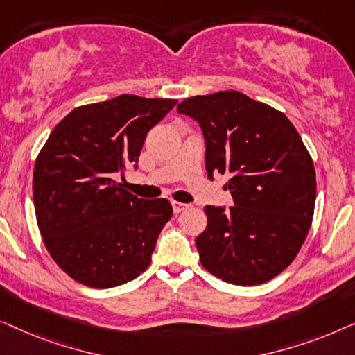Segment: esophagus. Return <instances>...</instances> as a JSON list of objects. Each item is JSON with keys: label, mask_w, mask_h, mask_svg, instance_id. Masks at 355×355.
I'll return each instance as SVG.
<instances>
[{"label": "esophagus", "mask_w": 355, "mask_h": 355, "mask_svg": "<svg viewBox=\"0 0 355 355\" xmlns=\"http://www.w3.org/2000/svg\"><path fill=\"white\" fill-rule=\"evenodd\" d=\"M172 207H173V212L178 214V212L184 211V209H188L189 206H188V204H183V202H178V201H172Z\"/></svg>", "instance_id": "obj_1"}]
</instances>
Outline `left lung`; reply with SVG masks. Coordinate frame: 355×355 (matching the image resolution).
<instances>
[{"instance_id":"obj_1","label":"left lung","mask_w":355,"mask_h":355,"mask_svg":"<svg viewBox=\"0 0 355 355\" xmlns=\"http://www.w3.org/2000/svg\"><path fill=\"white\" fill-rule=\"evenodd\" d=\"M178 114L194 119L206 144V171L233 206H206L196 238L202 267L227 283L252 286L283 272L301 249L315 206V171L283 112L239 92L188 98Z\"/></svg>"}]
</instances>
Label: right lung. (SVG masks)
Wrapping results in <instances>:
<instances>
[{"label": "right lung", "instance_id": "right-lung-1", "mask_svg": "<svg viewBox=\"0 0 355 355\" xmlns=\"http://www.w3.org/2000/svg\"><path fill=\"white\" fill-rule=\"evenodd\" d=\"M177 99L121 94L69 112L40 151L33 202L40 233L54 262L92 288L137 278L151 262L171 220L167 199H141L116 177L138 157L149 130Z\"/></svg>", "mask_w": 355, "mask_h": 355}]
</instances>
